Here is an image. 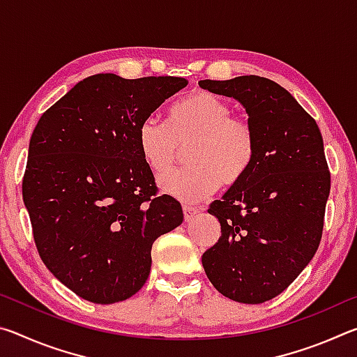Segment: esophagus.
Masks as SVG:
<instances>
[{
    "instance_id": "34e87169",
    "label": "esophagus",
    "mask_w": 357,
    "mask_h": 357,
    "mask_svg": "<svg viewBox=\"0 0 357 357\" xmlns=\"http://www.w3.org/2000/svg\"><path fill=\"white\" fill-rule=\"evenodd\" d=\"M183 211H184V219H185L187 222H189V220L193 219V217L197 215L198 208H195V206H187V204H184Z\"/></svg>"
}]
</instances>
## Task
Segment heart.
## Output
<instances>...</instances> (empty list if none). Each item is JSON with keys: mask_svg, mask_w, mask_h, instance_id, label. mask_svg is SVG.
Wrapping results in <instances>:
<instances>
[{"mask_svg": "<svg viewBox=\"0 0 357 357\" xmlns=\"http://www.w3.org/2000/svg\"><path fill=\"white\" fill-rule=\"evenodd\" d=\"M137 143L144 164L165 173L187 151V164L159 179L162 190L185 203H197L223 187H233L250 172L257 155L252 124L231 114L225 99L197 89L170 107L167 124L146 118L138 126Z\"/></svg>", "mask_w": 357, "mask_h": 357, "instance_id": "heart-1", "label": "heart"}]
</instances>
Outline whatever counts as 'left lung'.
I'll return each instance as SVG.
<instances>
[{
	"mask_svg": "<svg viewBox=\"0 0 357 357\" xmlns=\"http://www.w3.org/2000/svg\"><path fill=\"white\" fill-rule=\"evenodd\" d=\"M198 84L239 100L257 137L250 172L209 204L222 236L203 253L204 273L227 298L261 304L291 285L321 241L331 190L321 132L269 78L243 75Z\"/></svg>",
	"mask_w": 357,
	"mask_h": 357,
	"instance_id": "8db88e82",
	"label": "left lung"
}]
</instances>
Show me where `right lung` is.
Returning a JSON list of instances; mask_svg holds the SVG:
<instances>
[{"instance_id": "add662e5", "label": "right lung", "mask_w": 357, "mask_h": 357, "mask_svg": "<svg viewBox=\"0 0 357 357\" xmlns=\"http://www.w3.org/2000/svg\"><path fill=\"white\" fill-rule=\"evenodd\" d=\"M183 77L98 74L42 114L29 140L22 193L39 257L77 296L113 304L151 271L154 241L183 223V208L157 195L137 132Z\"/></svg>"}]
</instances>
